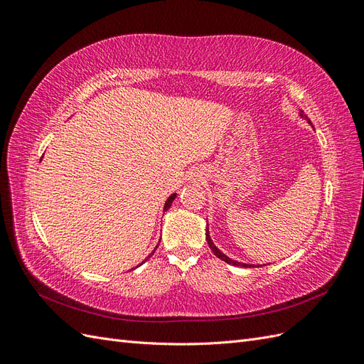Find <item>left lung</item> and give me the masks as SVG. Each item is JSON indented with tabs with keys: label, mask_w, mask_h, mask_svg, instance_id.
<instances>
[{
	"label": "left lung",
	"mask_w": 364,
	"mask_h": 364,
	"mask_svg": "<svg viewBox=\"0 0 364 364\" xmlns=\"http://www.w3.org/2000/svg\"><path fill=\"white\" fill-rule=\"evenodd\" d=\"M302 118H305L306 119V117H304V112H301L299 114ZM308 121V119H306ZM308 123L311 124V121H308ZM206 240H208V245H209V247H211V250L214 252V255L217 257V258H220L222 261H225V262H228V264H232V266H240V267H246V269H249V267H255L253 266V264H245V262H238V261H235V259H232V258H229V257H226L225 253L220 250L214 243H213V240H211V235H209V230H208V228H206ZM257 267H259V266H257Z\"/></svg>",
	"instance_id": "8db88e82"
}]
</instances>
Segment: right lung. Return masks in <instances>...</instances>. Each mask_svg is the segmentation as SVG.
<instances>
[{
	"label": "right lung",
	"mask_w": 364,
	"mask_h": 364,
	"mask_svg": "<svg viewBox=\"0 0 364 364\" xmlns=\"http://www.w3.org/2000/svg\"><path fill=\"white\" fill-rule=\"evenodd\" d=\"M174 199H176V193H173V194L168 197V199H167V202H165V205H164V213L167 211V209L171 206V203H173ZM156 247H158V246H156ZM155 250H156V249H155ZM155 250H153L151 253H155ZM149 257H150V255H149ZM139 266H141V264H139Z\"/></svg>",
	"instance_id": "add662e5"
}]
</instances>
